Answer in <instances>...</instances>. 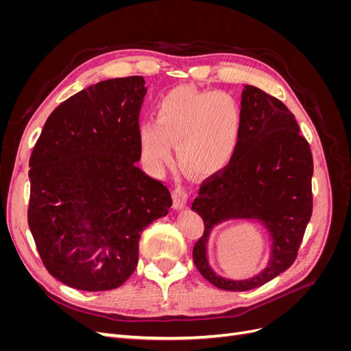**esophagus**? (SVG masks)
Returning a JSON list of instances; mask_svg holds the SVG:
<instances>
[{
    "label": "esophagus",
    "instance_id": "esophagus-1",
    "mask_svg": "<svg viewBox=\"0 0 351 351\" xmlns=\"http://www.w3.org/2000/svg\"><path fill=\"white\" fill-rule=\"evenodd\" d=\"M173 200H174V208L176 209H183L187 205V200H189V192L182 187V186H177L173 190Z\"/></svg>",
    "mask_w": 351,
    "mask_h": 351
}]
</instances>
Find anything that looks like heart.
Returning <instances> with one entry per match:
<instances>
[{"label": "heart", "mask_w": 351, "mask_h": 351, "mask_svg": "<svg viewBox=\"0 0 351 351\" xmlns=\"http://www.w3.org/2000/svg\"><path fill=\"white\" fill-rule=\"evenodd\" d=\"M156 123L139 127L142 156L161 169L177 145L180 164L196 176H214L227 168L241 136L240 104L227 92H205L180 86L165 93L155 107Z\"/></svg>", "instance_id": "obj_1"}]
</instances>
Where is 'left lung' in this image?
Returning a JSON list of instances; mask_svg holds the SVG:
<instances>
[{"label":"left lung","instance_id":"8db88e82","mask_svg":"<svg viewBox=\"0 0 351 351\" xmlns=\"http://www.w3.org/2000/svg\"><path fill=\"white\" fill-rule=\"evenodd\" d=\"M241 114L234 158L200 186L192 204L205 224L193 262L205 280L227 291L256 289L289 269L312 217L313 159L294 115L281 101L250 84L241 92ZM227 220L259 221L270 237L269 263L254 278L231 280L210 267L208 236Z\"/></svg>","mask_w":351,"mask_h":351}]
</instances>
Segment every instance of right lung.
I'll return each instance as SVG.
<instances>
[{
	"instance_id": "1",
	"label": "right lung",
	"mask_w": 351,
	"mask_h": 351,
	"mask_svg": "<svg viewBox=\"0 0 351 351\" xmlns=\"http://www.w3.org/2000/svg\"><path fill=\"white\" fill-rule=\"evenodd\" d=\"M145 95L142 76L92 84L51 112L32 152L29 228L48 272L71 289L124 284L142 231L173 205L136 165Z\"/></svg>"
}]
</instances>
